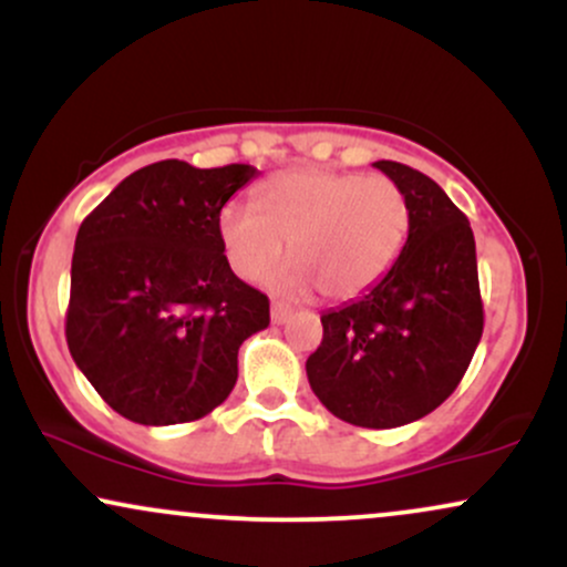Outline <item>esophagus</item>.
I'll use <instances>...</instances> for the list:
<instances>
[{
  "label": "esophagus",
  "instance_id": "1",
  "mask_svg": "<svg viewBox=\"0 0 567 567\" xmlns=\"http://www.w3.org/2000/svg\"><path fill=\"white\" fill-rule=\"evenodd\" d=\"M288 320H290V306H285V303H279V301L271 303V322L285 324Z\"/></svg>",
  "mask_w": 567,
  "mask_h": 567
}]
</instances>
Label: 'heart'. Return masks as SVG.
I'll return each instance as SVG.
<instances>
[{
  "label": "heart",
  "instance_id": "heart-1",
  "mask_svg": "<svg viewBox=\"0 0 567 567\" xmlns=\"http://www.w3.org/2000/svg\"><path fill=\"white\" fill-rule=\"evenodd\" d=\"M410 231L405 192L383 175L292 167L266 178L256 205L229 202L218 234L229 266L243 279L271 275V288L306 292L315 285L330 301H354L386 279Z\"/></svg>",
  "mask_w": 567,
  "mask_h": 567
}]
</instances>
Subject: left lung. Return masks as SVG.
<instances>
[{"mask_svg":"<svg viewBox=\"0 0 567 567\" xmlns=\"http://www.w3.org/2000/svg\"><path fill=\"white\" fill-rule=\"evenodd\" d=\"M373 167L405 192L408 243L383 282L324 311L306 375L336 419L394 429L455 392L483 336V301L464 213L429 175L389 159Z\"/></svg>","mask_w":567,"mask_h":567,"instance_id":"obj_1","label":"left lung"}]
</instances>
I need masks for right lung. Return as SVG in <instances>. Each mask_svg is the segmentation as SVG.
<instances>
[{
  "instance_id": "obj_1",
  "label": "right lung",
  "mask_w": 567,
  "mask_h": 567,
  "mask_svg": "<svg viewBox=\"0 0 567 567\" xmlns=\"http://www.w3.org/2000/svg\"><path fill=\"white\" fill-rule=\"evenodd\" d=\"M258 171L165 159L127 175L82 220L66 341L116 413L197 421L237 383V351L269 328V298L231 271L218 216Z\"/></svg>"
}]
</instances>
